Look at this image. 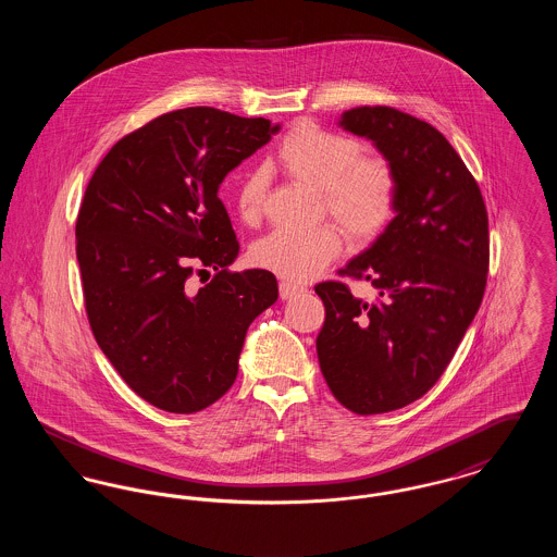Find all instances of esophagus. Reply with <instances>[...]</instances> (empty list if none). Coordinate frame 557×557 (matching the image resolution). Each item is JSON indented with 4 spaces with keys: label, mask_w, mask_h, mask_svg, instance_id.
<instances>
[{
    "label": "esophagus",
    "mask_w": 557,
    "mask_h": 557,
    "mask_svg": "<svg viewBox=\"0 0 557 557\" xmlns=\"http://www.w3.org/2000/svg\"><path fill=\"white\" fill-rule=\"evenodd\" d=\"M305 290H307V288H305V286H300V284L280 282V296H282V298H292V296H296V294H300V292Z\"/></svg>",
    "instance_id": "1"
}]
</instances>
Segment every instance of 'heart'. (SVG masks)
I'll return each mask as SVG.
<instances>
[{"instance_id":"1","label":"heart","mask_w":557,"mask_h":557,"mask_svg":"<svg viewBox=\"0 0 557 557\" xmlns=\"http://www.w3.org/2000/svg\"><path fill=\"white\" fill-rule=\"evenodd\" d=\"M273 166L294 182L318 189L321 212H327L346 236L366 244L382 234L397 209L398 180L393 162L363 154L361 141L298 123L284 135ZM239 221L257 225L265 211V177L246 173L236 189ZM343 252V234L325 223L311 232L277 230L252 246V263L286 280L315 277Z\"/></svg>"}]
</instances>
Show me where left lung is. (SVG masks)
<instances>
[{
  "mask_svg": "<svg viewBox=\"0 0 557 557\" xmlns=\"http://www.w3.org/2000/svg\"><path fill=\"white\" fill-rule=\"evenodd\" d=\"M397 171V216L341 277L370 282L373 302L345 282L315 286L325 307L321 373L346 409H400L438 382L478 313L488 273V214L474 175L447 137L391 107L341 116Z\"/></svg>",
  "mask_w": 557,
  "mask_h": 557,
  "instance_id": "1",
  "label": "left lung"
}]
</instances>
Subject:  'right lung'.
Returning <instances> with one entry per match:
<instances>
[{"instance_id":"right-lung-1","label":"right lung","mask_w":557,"mask_h":557,"mask_svg":"<svg viewBox=\"0 0 557 557\" xmlns=\"http://www.w3.org/2000/svg\"><path fill=\"white\" fill-rule=\"evenodd\" d=\"M280 125L219 108L160 114L119 139L91 175L77 216L85 311L135 395L196 413L238 375L252 319L277 300L265 269L230 271L239 244L216 191ZM215 269L194 292V270Z\"/></svg>"}]
</instances>
